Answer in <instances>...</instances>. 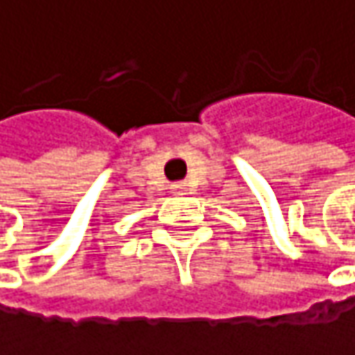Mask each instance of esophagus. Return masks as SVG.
<instances>
[{
    "label": "esophagus",
    "mask_w": 355,
    "mask_h": 355,
    "mask_svg": "<svg viewBox=\"0 0 355 355\" xmlns=\"http://www.w3.org/2000/svg\"><path fill=\"white\" fill-rule=\"evenodd\" d=\"M171 189H173V193L180 195V193L187 191V182H175V184H171Z\"/></svg>",
    "instance_id": "34e87169"
}]
</instances>
